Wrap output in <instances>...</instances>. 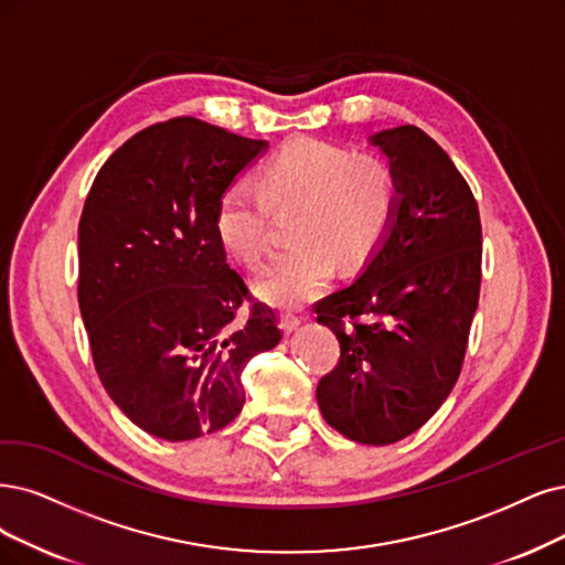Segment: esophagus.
<instances>
[{
	"mask_svg": "<svg viewBox=\"0 0 565 565\" xmlns=\"http://www.w3.org/2000/svg\"><path fill=\"white\" fill-rule=\"evenodd\" d=\"M300 321H302V317L294 315V311H284L281 319H279V326H281L284 332H294L300 326Z\"/></svg>",
	"mask_w": 565,
	"mask_h": 565,
	"instance_id": "1",
	"label": "esophagus"
}]
</instances>
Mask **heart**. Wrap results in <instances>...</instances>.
Here are the masks:
<instances>
[{
	"label": "heart",
	"instance_id": "obj_1",
	"mask_svg": "<svg viewBox=\"0 0 565 565\" xmlns=\"http://www.w3.org/2000/svg\"><path fill=\"white\" fill-rule=\"evenodd\" d=\"M227 181L216 198L214 233L230 258L260 267L271 254V212L290 218L296 244L258 281L263 300L298 307L330 284L335 263L363 265L382 246L403 206V177L382 153L326 139H298L256 174Z\"/></svg>",
	"mask_w": 565,
	"mask_h": 565
}]
</instances>
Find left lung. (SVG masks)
Returning a JSON list of instances; mask_svg holds the SVG:
<instances>
[{
  "label": "left lung",
  "mask_w": 565,
  "mask_h": 565,
  "mask_svg": "<svg viewBox=\"0 0 565 565\" xmlns=\"http://www.w3.org/2000/svg\"><path fill=\"white\" fill-rule=\"evenodd\" d=\"M403 177V206L361 277L315 305L340 361L317 386L323 419L361 445H393L440 409L461 374L482 284L477 200L414 125L372 137Z\"/></svg>",
  "instance_id": "8db88e82"
}]
</instances>
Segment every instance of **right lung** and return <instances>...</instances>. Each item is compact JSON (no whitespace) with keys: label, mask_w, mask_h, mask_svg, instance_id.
Listing matches in <instances>:
<instances>
[{"label":"right lung","mask_w":565,"mask_h":565,"mask_svg":"<svg viewBox=\"0 0 565 565\" xmlns=\"http://www.w3.org/2000/svg\"><path fill=\"white\" fill-rule=\"evenodd\" d=\"M263 149L200 118H170L114 151L83 204L78 307L97 377L162 440L225 428L244 405L246 363L281 340L277 311L250 296L214 233L221 188Z\"/></svg>","instance_id":"add662e5"}]
</instances>
